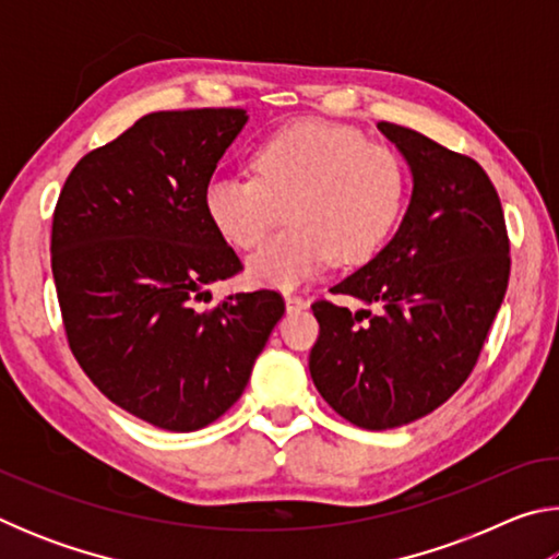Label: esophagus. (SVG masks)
<instances>
[{"label": "esophagus", "mask_w": 559, "mask_h": 559, "mask_svg": "<svg viewBox=\"0 0 559 559\" xmlns=\"http://www.w3.org/2000/svg\"><path fill=\"white\" fill-rule=\"evenodd\" d=\"M308 306V300L300 296V293H293V290H288L286 293V308L288 310H300V308H306Z\"/></svg>", "instance_id": "1"}]
</instances>
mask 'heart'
<instances>
[{"label":"heart","mask_w":559,"mask_h":559,"mask_svg":"<svg viewBox=\"0 0 559 559\" xmlns=\"http://www.w3.org/2000/svg\"><path fill=\"white\" fill-rule=\"evenodd\" d=\"M257 177L216 175L204 210L226 241L251 249L273 226H288L249 259V276L290 288L330 259L357 266L382 249L400 219L406 173L400 155L362 132L328 120H298L253 153Z\"/></svg>","instance_id":"1"}]
</instances>
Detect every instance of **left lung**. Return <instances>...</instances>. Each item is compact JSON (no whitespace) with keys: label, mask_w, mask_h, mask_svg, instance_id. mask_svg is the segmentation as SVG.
Here are the masks:
<instances>
[{"label":"left lung","mask_w":559,"mask_h":559,"mask_svg":"<svg viewBox=\"0 0 559 559\" xmlns=\"http://www.w3.org/2000/svg\"><path fill=\"white\" fill-rule=\"evenodd\" d=\"M414 175L394 239L330 288L362 310L316 300L310 377L359 429H394L431 414L468 380L510 276L503 206L476 159L421 132L377 122Z\"/></svg>","instance_id":"left-lung-1"}]
</instances>
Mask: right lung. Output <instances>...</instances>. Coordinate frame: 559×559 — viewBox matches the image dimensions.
I'll list each match as a JSON object with an SVG mask.
<instances>
[{"label":"right lung","instance_id":"obj_1","mask_svg":"<svg viewBox=\"0 0 559 559\" xmlns=\"http://www.w3.org/2000/svg\"><path fill=\"white\" fill-rule=\"evenodd\" d=\"M243 122L241 108L150 112L79 159L53 210L73 357L112 404L167 431L202 429L239 400L286 310L269 288L200 308L243 269L204 210Z\"/></svg>","mask_w":559,"mask_h":559}]
</instances>
